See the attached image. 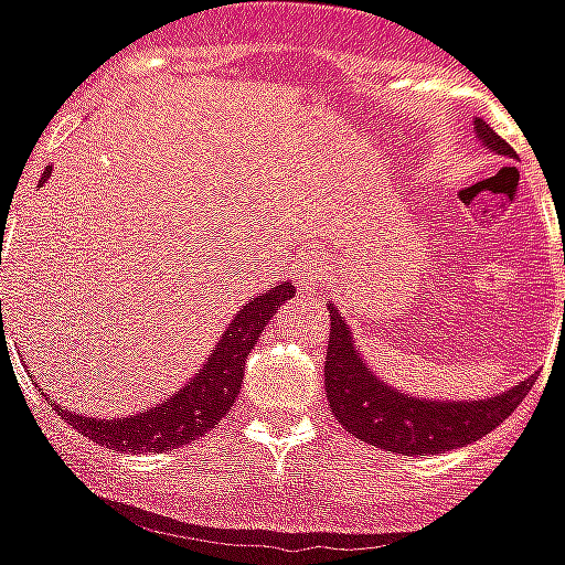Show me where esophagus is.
Wrapping results in <instances>:
<instances>
[{"label":"esophagus","instance_id":"obj_1","mask_svg":"<svg viewBox=\"0 0 565 565\" xmlns=\"http://www.w3.org/2000/svg\"><path fill=\"white\" fill-rule=\"evenodd\" d=\"M300 288H319L322 286V267L319 265H303V274H300Z\"/></svg>","mask_w":565,"mask_h":565}]
</instances>
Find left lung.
Wrapping results in <instances>:
<instances>
[{
	"label": "left lung",
	"instance_id": "left-lung-1",
	"mask_svg": "<svg viewBox=\"0 0 565 565\" xmlns=\"http://www.w3.org/2000/svg\"><path fill=\"white\" fill-rule=\"evenodd\" d=\"M476 135L488 150L512 159L514 150L500 135L476 119ZM565 262V255H563ZM331 310V340L324 358V391L328 406L349 434L370 446L397 455H443L451 448L476 443L500 427L521 406L536 376L518 382L488 401H422L403 394L373 373L358 352L355 337L345 319Z\"/></svg>",
	"mask_w": 565,
	"mask_h": 565
}]
</instances>
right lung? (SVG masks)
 I'll list each match as a JSON object with an SVG mask.
<instances>
[{
  "label": "right lung",
  "instance_id": "add662e5",
  "mask_svg": "<svg viewBox=\"0 0 565 565\" xmlns=\"http://www.w3.org/2000/svg\"><path fill=\"white\" fill-rule=\"evenodd\" d=\"M47 174H51V168L44 171L41 183L47 180ZM291 295H295V286L279 282L265 295L249 300L234 316L232 324L225 328L216 349L204 361V370H198L195 376L189 379L186 388L171 394V401L156 403L152 409H143L138 415H129V418H110V422L108 418H86V415L68 413L60 406H56V413L63 415L77 434L89 436L93 443H102L114 451L162 455L171 448L186 446L228 415L237 394H241L246 358L253 352V345L258 343L265 324L277 316V307H282Z\"/></svg>",
  "mask_w": 565,
  "mask_h": 565
}]
</instances>
